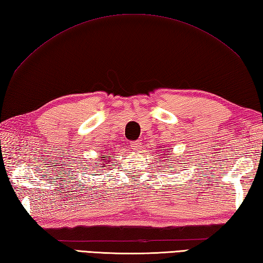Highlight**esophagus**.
<instances>
[{
	"label": "esophagus",
	"instance_id": "esophagus-1",
	"mask_svg": "<svg viewBox=\"0 0 263 263\" xmlns=\"http://www.w3.org/2000/svg\"><path fill=\"white\" fill-rule=\"evenodd\" d=\"M130 147L133 148L134 151L141 150V148H142V143H141V141H132V142H130Z\"/></svg>",
	"mask_w": 263,
	"mask_h": 263
}]
</instances>
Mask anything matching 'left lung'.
Returning <instances> with one entry per match:
<instances>
[{"mask_svg": "<svg viewBox=\"0 0 263 263\" xmlns=\"http://www.w3.org/2000/svg\"><path fill=\"white\" fill-rule=\"evenodd\" d=\"M166 156H167V155H166Z\"/></svg>", "mask_w": 263, "mask_h": 263, "instance_id": "obj_1", "label": "left lung"}]
</instances>
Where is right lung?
Returning <instances> with one entry per match:
<instances>
[{
    "label": "right lung",
    "instance_id": "add662e5",
    "mask_svg": "<svg viewBox=\"0 0 263 263\" xmlns=\"http://www.w3.org/2000/svg\"><path fill=\"white\" fill-rule=\"evenodd\" d=\"M107 157H110V156H105V158H107ZM101 160V159H100ZM104 160H105V159H104ZM107 162H110V161H107ZM102 167H105V166H102Z\"/></svg>",
    "mask_w": 263,
    "mask_h": 263
}]
</instances>
